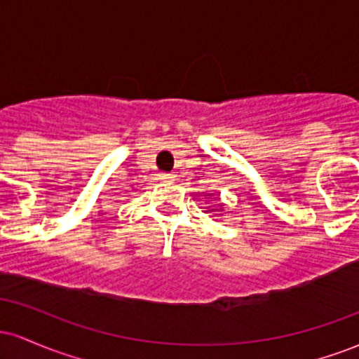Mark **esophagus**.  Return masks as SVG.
Wrapping results in <instances>:
<instances>
[{"mask_svg":"<svg viewBox=\"0 0 359 359\" xmlns=\"http://www.w3.org/2000/svg\"><path fill=\"white\" fill-rule=\"evenodd\" d=\"M158 177H160V180H163V182H172V180H175V174H165V172H163V174H160Z\"/></svg>","mask_w":359,"mask_h":359,"instance_id":"esophagus-1","label":"esophagus"}]
</instances>
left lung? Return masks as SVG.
<instances>
[{
	"label": "left lung",
	"instance_id": "8db88e82",
	"mask_svg": "<svg viewBox=\"0 0 359 359\" xmlns=\"http://www.w3.org/2000/svg\"><path fill=\"white\" fill-rule=\"evenodd\" d=\"M221 209H222V208H221Z\"/></svg>",
	"mask_w": 359,
	"mask_h": 359
}]
</instances>
